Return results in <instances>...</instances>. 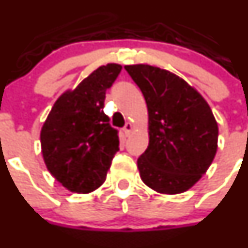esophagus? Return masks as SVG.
Listing matches in <instances>:
<instances>
[{"label":"esophagus","instance_id":"obj_1","mask_svg":"<svg viewBox=\"0 0 248 248\" xmlns=\"http://www.w3.org/2000/svg\"><path fill=\"white\" fill-rule=\"evenodd\" d=\"M132 129H134V125H132L131 123H126L124 125V127H123V131H124V134L126 135V136H129L130 135V132L132 131Z\"/></svg>","mask_w":248,"mask_h":248}]
</instances>
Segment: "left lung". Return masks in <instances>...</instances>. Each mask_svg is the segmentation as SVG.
I'll list each match as a JSON object with an SVG mask.
<instances>
[{
    "mask_svg": "<svg viewBox=\"0 0 248 248\" xmlns=\"http://www.w3.org/2000/svg\"><path fill=\"white\" fill-rule=\"evenodd\" d=\"M125 70L146 100L149 144L137 159L142 181L158 193L189 189L212 164L218 125L204 97L178 76L149 65Z\"/></svg>",
    "mask_w": 248,
    "mask_h": 248,
    "instance_id": "1",
    "label": "left lung"
}]
</instances>
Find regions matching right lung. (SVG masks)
I'll use <instances>...</instances> for the list:
<instances>
[{
	"mask_svg": "<svg viewBox=\"0 0 248 248\" xmlns=\"http://www.w3.org/2000/svg\"><path fill=\"white\" fill-rule=\"evenodd\" d=\"M122 66H101L54 104L41 130L46 169L71 192L90 193L106 180L114 154L119 151L118 130L104 112L106 90Z\"/></svg>",
	"mask_w": 248,
	"mask_h": 248,
	"instance_id": "add662e5",
	"label": "right lung"
}]
</instances>
